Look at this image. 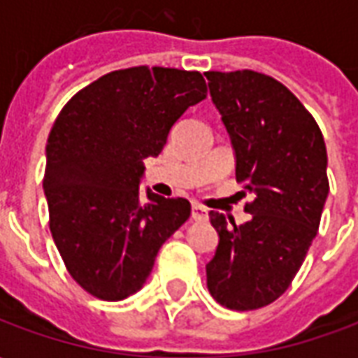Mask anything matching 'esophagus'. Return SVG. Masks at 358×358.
Segmentation results:
<instances>
[{
	"mask_svg": "<svg viewBox=\"0 0 358 358\" xmlns=\"http://www.w3.org/2000/svg\"><path fill=\"white\" fill-rule=\"evenodd\" d=\"M192 218L195 222H205L207 220V209H203L201 205H194L192 207Z\"/></svg>",
	"mask_w": 358,
	"mask_h": 358,
	"instance_id": "esophagus-1",
	"label": "esophagus"
}]
</instances>
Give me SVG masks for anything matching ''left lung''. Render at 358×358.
<instances>
[{"mask_svg":"<svg viewBox=\"0 0 358 358\" xmlns=\"http://www.w3.org/2000/svg\"><path fill=\"white\" fill-rule=\"evenodd\" d=\"M205 76L236 151V180L253 194L245 224L209 213L220 241L207 287L226 308L255 310L289 287L318 232L330 192L326 143L313 115L272 76Z\"/></svg>","mask_w":358,"mask_h":358,"instance_id":"left-lung-1","label":"left lung"}]
</instances>
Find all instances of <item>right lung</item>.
Wrapping results in <instances>:
<instances>
[{
    "mask_svg": "<svg viewBox=\"0 0 358 358\" xmlns=\"http://www.w3.org/2000/svg\"><path fill=\"white\" fill-rule=\"evenodd\" d=\"M207 97L197 71L132 66L74 94L45 145L43 192L50 230L69 274L103 301H120L145 284L164 241L186 222L184 197L148 189L143 159L163 151L172 124Z\"/></svg>",
    "mask_w": 358,
    "mask_h": 358,
    "instance_id": "1",
    "label": "right lung"
}]
</instances>
